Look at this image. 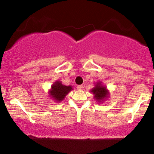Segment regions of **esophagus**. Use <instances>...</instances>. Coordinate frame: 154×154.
<instances>
[{"label": "esophagus", "instance_id": "obj_1", "mask_svg": "<svg viewBox=\"0 0 154 154\" xmlns=\"http://www.w3.org/2000/svg\"><path fill=\"white\" fill-rule=\"evenodd\" d=\"M77 90H79V91H81V90H82L83 86L82 85H77Z\"/></svg>", "mask_w": 154, "mask_h": 154}]
</instances>
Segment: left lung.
<instances>
[{"label": "left lung", "instance_id": "8db88e82", "mask_svg": "<svg viewBox=\"0 0 154 154\" xmlns=\"http://www.w3.org/2000/svg\"><path fill=\"white\" fill-rule=\"evenodd\" d=\"M91 92L93 93V94H94V98L98 102L103 101L104 99L109 97V95L106 88L102 85L100 82L97 83L96 85L91 90Z\"/></svg>", "mask_w": 154, "mask_h": 154}]
</instances>
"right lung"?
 Returning <instances> with one entry per match:
<instances>
[{
  "mask_svg": "<svg viewBox=\"0 0 154 154\" xmlns=\"http://www.w3.org/2000/svg\"><path fill=\"white\" fill-rule=\"evenodd\" d=\"M72 90L73 89H72V87L71 85H63L60 81H56L51 86V89L49 91V95L56 101L61 102L64 99L65 96Z\"/></svg>",
  "mask_w": 154,
  "mask_h": 154,
  "instance_id": "right-lung-1",
  "label": "right lung"
}]
</instances>
